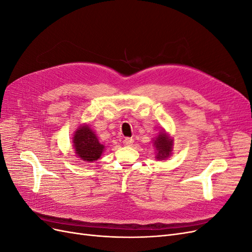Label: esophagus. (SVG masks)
Wrapping results in <instances>:
<instances>
[{
	"instance_id": "1",
	"label": "esophagus",
	"mask_w": 252,
	"mask_h": 252,
	"mask_svg": "<svg viewBox=\"0 0 252 252\" xmlns=\"http://www.w3.org/2000/svg\"><path fill=\"white\" fill-rule=\"evenodd\" d=\"M133 139L132 138H126V139H124V141H123V144L125 145V146H131V145L133 144Z\"/></svg>"
}]
</instances>
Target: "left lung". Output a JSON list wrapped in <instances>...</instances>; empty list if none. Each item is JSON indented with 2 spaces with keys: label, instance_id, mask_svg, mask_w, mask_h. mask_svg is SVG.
Masks as SVG:
<instances>
[{
  "label": "left lung",
  "instance_id": "left-lung-1",
  "mask_svg": "<svg viewBox=\"0 0 252 252\" xmlns=\"http://www.w3.org/2000/svg\"><path fill=\"white\" fill-rule=\"evenodd\" d=\"M155 146L158 150L157 158L164 159L165 158L169 157L172 151V140L165 132L159 133L155 141Z\"/></svg>",
  "mask_w": 252,
  "mask_h": 252
}]
</instances>
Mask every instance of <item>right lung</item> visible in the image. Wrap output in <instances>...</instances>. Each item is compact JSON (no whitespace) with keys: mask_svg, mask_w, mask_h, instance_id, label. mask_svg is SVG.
Returning <instances> with one entry per match:
<instances>
[{"mask_svg":"<svg viewBox=\"0 0 252 252\" xmlns=\"http://www.w3.org/2000/svg\"><path fill=\"white\" fill-rule=\"evenodd\" d=\"M75 154L85 162H94L101 157L104 146L88 125L81 126L73 135Z\"/></svg>","mask_w":252,"mask_h":252,"instance_id":"1","label":"right lung"}]
</instances>
